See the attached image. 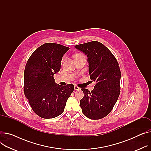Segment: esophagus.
<instances>
[{"label": "esophagus", "instance_id": "34e87169", "mask_svg": "<svg viewBox=\"0 0 151 151\" xmlns=\"http://www.w3.org/2000/svg\"><path fill=\"white\" fill-rule=\"evenodd\" d=\"M80 88L79 87H78V86H74V89L76 90V91H78V90H80Z\"/></svg>", "mask_w": 151, "mask_h": 151}]
</instances>
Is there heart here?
<instances>
[{"label": "heart", "instance_id": "1", "mask_svg": "<svg viewBox=\"0 0 151 151\" xmlns=\"http://www.w3.org/2000/svg\"><path fill=\"white\" fill-rule=\"evenodd\" d=\"M78 57H85V56L84 54H82V53H78V54H76V55H75V58Z\"/></svg>", "mask_w": 151, "mask_h": 151}]
</instances>
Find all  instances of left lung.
<instances>
[{
  "label": "left lung",
  "instance_id": "left-lung-1",
  "mask_svg": "<svg viewBox=\"0 0 151 151\" xmlns=\"http://www.w3.org/2000/svg\"><path fill=\"white\" fill-rule=\"evenodd\" d=\"M75 47L87 55L91 82H96L91 92L81 89L84 96L80 101V107L88 118L103 119L112 110L120 93L119 63L109 50L97 41L77 45Z\"/></svg>",
  "mask_w": 151,
  "mask_h": 151
}]
</instances>
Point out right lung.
<instances>
[{
	"label": "right lung",
	"instance_id": "1",
	"mask_svg": "<svg viewBox=\"0 0 151 151\" xmlns=\"http://www.w3.org/2000/svg\"><path fill=\"white\" fill-rule=\"evenodd\" d=\"M69 49L54 43H46L33 52L24 71V91L32 109L40 117L52 119L64 111L73 84L57 85L54 75L61 67L63 55Z\"/></svg>",
	"mask_w": 151,
	"mask_h": 151
}]
</instances>
